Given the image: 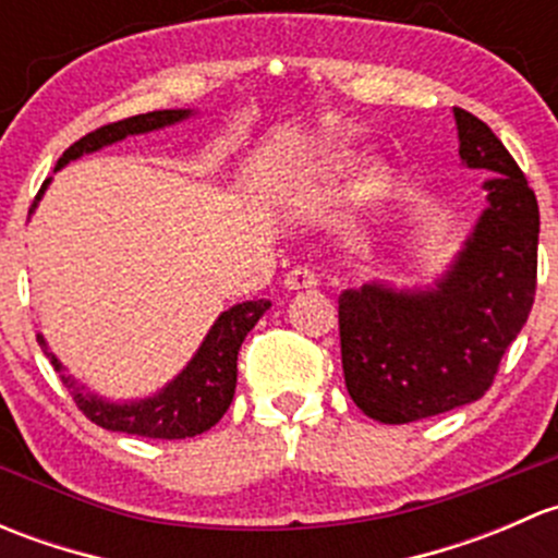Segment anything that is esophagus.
<instances>
[{
	"label": "esophagus",
	"mask_w": 558,
	"mask_h": 558,
	"mask_svg": "<svg viewBox=\"0 0 558 558\" xmlns=\"http://www.w3.org/2000/svg\"><path fill=\"white\" fill-rule=\"evenodd\" d=\"M283 283L289 291H307L318 286V275H315L311 267H294L289 275H286Z\"/></svg>",
	"instance_id": "esophagus-1"
}]
</instances>
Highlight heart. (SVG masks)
Returning a JSON list of instances; mask_svg holds the SVG:
<instances>
[{
	"instance_id": "b5f03b06",
	"label": "heart",
	"mask_w": 558,
	"mask_h": 558,
	"mask_svg": "<svg viewBox=\"0 0 558 558\" xmlns=\"http://www.w3.org/2000/svg\"><path fill=\"white\" fill-rule=\"evenodd\" d=\"M348 170H351V161L348 159L335 161V165L326 167V170L320 172V189H335V185L345 178ZM386 191H388V172L384 167H369L362 178V194L367 196V199H380Z\"/></svg>"
}]
</instances>
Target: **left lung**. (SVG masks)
I'll list each match as a JSON object with an SVG mask.
<instances>
[{
    "label": "left lung",
    "mask_w": 558,
    "mask_h": 558,
    "mask_svg": "<svg viewBox=\"0 0 558 558\" xmlns=\"http://www.w3.org/2000/svg\"><path fill=\"white\" fill-rule=\"evenodd\" d=\"M459 156L492 180L488 207L429 291L367 283L340 294V351L356 408L410 424L475 402L497 378L537 289L539 210L526 174L497 134L453 107Z\"/></svg>",
    "instance_id": "left-lung-1"
}]
</instances>
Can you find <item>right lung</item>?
Here are the masks:
<instances>
[{"label":"right lung","instance_id":"add662e5","mask_svg":"<svg viewBox=\"0 0 558 558\" xmlns=\"http://www.w3.org/2000/svg\"><path fill=\"white\" fill-rule=\"evenodd\" d=\"M189 116L191 110H154L143 112V116L123 118V121L116 123H105V126L94 129L86 137L77 140V143H72L64 150V156L56 161V170L70 165L72 159H81L83 154H94V150L105 148V145L118 143V140L129 137V134L156 132V129H165ZM48 183L50 178L45 180L35 202H32V210L37 207L39 196L48 189ZM269 305H272L269 300L243 302V305H234L227 313L218 315V320L207 331L205 342L194 353L189 367L172 384H167L159 393H154L148 399L118 404L86 391V386H77L70 375H61V384L70 388L72 399L83 410V415L88 421H94L97 426H102V429L126 432V435L137 437H154V440L196 437L210 429V426H216L229 410V404H232L234 386H238L240 345H243L247 331L256 326V320L269 311ZM37 342L45 348L53 369L64 373L59 359L48 351V342H45L43 335H37Z\"/></svg>","mask_w":558,"mask_h":558}]
</instances>
